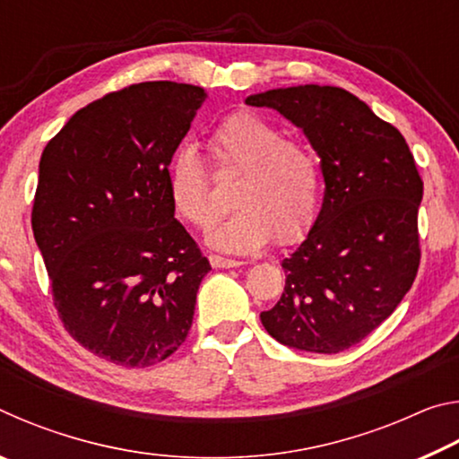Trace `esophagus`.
<instances>
[{"mask_svg":"<svg viewBox=\"0 0 459 459\" xmlns=\"http://www.w3.org/2000/svg\"><path fill=\"white\" fill-rule=\"evenodd\" d=\"M211 265L214 269H232V267H240V265H243V263L235 261V259L221 257V255H211Z\"/></svg>","mask_w":459,"mask_h":459,"instance_id":"esophagus-1","label":"esophagus"}]
</instances>
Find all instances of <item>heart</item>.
Returning a JSON list of instances; mask_svg holds the SVG:
<instances>
[{
	"label": "heart",
	"instance_id": "heart-1",
	"mask_svg": "<svg viewBox=\"0 0 459 459\" xmlns=\"http://www.w3.org/2000/svg\"><path fill=\"white\" fill-rule=\"evenodd\" d=\"M219 164L240 172L232 188L237 211L208 232V245L224 253L248 255L271 238L287 245L312 227L322 196V168L312 147L285 139L283 131L259 115L240 111L212 131ZM168 192L176 212L198 229L212 227L221 208L192 147H180L168 168Z\"/></svg>",
	"mask_w": 459,
	"mask_h": 459
}]
</instances>
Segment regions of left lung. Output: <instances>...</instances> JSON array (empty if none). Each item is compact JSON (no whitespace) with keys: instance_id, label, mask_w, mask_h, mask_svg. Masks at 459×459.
<instances>
[{"instance_id":"left-lung-1","label":"left lung","mask_w":459,"mask_h":459,"mask_svg":"<svg viewBox=\"0 0 459 459\" xmlns=\"http://www.w3.org/2000/svg\"><path fill=\"white\" fill-rule=\"evenodd\" d=\"M245 103L304 131L325 184L312 229L281 261V298L261 322L295 351L342 352L378 328L415 281L423 182L413 153L399 129L344 89L299 84Z\"/></svg>"}]
</instances>
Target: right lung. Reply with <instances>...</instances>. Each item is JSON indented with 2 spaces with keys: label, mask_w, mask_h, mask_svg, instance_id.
Listing matches in <instances>:
<instances>
[{
  "label": "right lung",
  "mask_w": 459,
  "mask_h": 459,
  "mask_svg": "<svg viewBox=\"0 0 459 459\" xmlns=\"http://www.w3.org/2000/svg\"><path fill=\"white\" fill-rule=\"evenodd\" d=\"M206 97L194 84H131L76 111L42 152L32 230L54 306L76 342L121 367L182 346L211 271L168 192Z\"/></svg>",
  "instance_id": "right-lung-1"
}]
</instances>
